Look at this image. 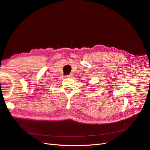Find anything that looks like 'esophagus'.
Returning a JSON list of instances; mask_svg holds the SVG:
<instances>
[{
    "label": "esophagus",
    "mask_w": 150,
    "mask_h": 150,
    "mask_svg": "<svg viewBox=\"0 0 150 150\" xmlns=\"http://www.w3.org/2000/svg\"><path fill=\"white\" fill-rule=\"evenodd\" d=\"M73 76V74H69V75H66V76H65V77H71Z\"/></svg>",
    "instance_id": "esophagus-1"
}]
</instances>
